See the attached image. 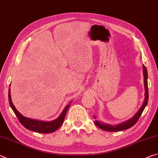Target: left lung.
I'll return each instance as SVG.
<instances>
[{"instance_id":"8db88e82","label":"left lung","mask_w":158,"mask_h":158,"mask_svg":"<svg viewBox=\"0 0 158 158\" xmlns=\"http://www.w3.org/2000/svg\"><path fill=\"white\" fill-rule=\"evenodd\" d=\"M143 81H144V87H145V98H144V101L143 105H141V108L139 109V111L136 113V114L133 117L131 118L127 121L123 122L121 123H120L117 125H113L104 123L98 121H95L94 123L95 124L97 125L102 130L109 131V132H116V131H121L124 130H127L128 128L132 127L134 125H135L136 123L138 121L139 118L141 116V114H142L143 111L145 109L146 106L147 105V103H148V73H147V69L146 67L144 65H143ZM94 118H96L93 116Z\"/></svg>"}]
</instances>
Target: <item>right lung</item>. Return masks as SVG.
Here are the masks:
<instances>
[{
	"label": "right lung",
	"instance_id": "1",
	"mask_svg": "<svg viewBox=\"0 0 158 158\" xmlns=\"http://www.w3.org/2000/svg\"><path fill=\"white\" fill-rule=\"evenodd\" d=\"M8 98L10 105L13 111L15 112V115L17 116V118L19 119L21 125L24 126L26 129L31 130L32 131H34V132L39 133H51L58 130L60 127V125L63 124L64 118H65L66 115V112L69 106V105L65 106V109L62 111V113L56 120H53L52 121H41L35 119L28 118L23 116L17 110V109L15 108V106L13 105L12 102L10 89L8 92Z\"/></svg>",
	"mask_w": 158,
	"mask_h": 158
}]
</instances>
